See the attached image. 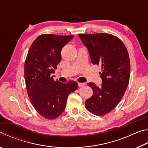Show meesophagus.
Listing matches in <instances>:
<instances>
[{"mask_svg": "<svg viewBox=\"0 0 148 148\" xmlns=\"http://www.w3.org/2000/svg\"><path fill=\"white\" fill-rule=\"evenodd\" d=\"M86 85V83H78V86L79 87H84Z\"/></svg>", "mask_w": 148, "mask_h": 148, "instance_id": "34e87169", "label": "esophagus"}]
</instances>
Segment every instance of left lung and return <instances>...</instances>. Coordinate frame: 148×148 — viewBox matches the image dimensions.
Instances as JSON below:
<instances>
[{"mask_svg": "<svg viewBox=\"0 0 148 148\" xmlns=\"http://www.w3.org/2000/svg\"><path fill=\"white\" fill-rule=\"evenodd\" d=\"M78 35L88 49L92 63L101 66V86L92 82L87 84L93 94L86 101V108L92 114L104 116L117 106L129 85L131 64L128 51L121 40L112 34Z\"/></svg>", "mask_w": 148, "mask_h": 148, "instance_id": "1", "label": "left lung"}]
</instances>
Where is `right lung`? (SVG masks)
Masks as SVG:
<instances>
[{"label": "right lung", "mask_w": 148, "mask_h": 148, "mask_svg": "<svg viewBox=\"0 0 148 148\" xmlns=\"http://www.w3.org/2000/svg\"><path fill=\"white\" fill-rule=\"evenodd\" d=\"M74 36L41 34L29 49L25 62V79L31 104L36 112L47 119L61 116L66 107L70 93L78 84L54 80L52 74L61 60V50Z\"/></svg>", "instance_id": "right-lung-1"}]
</instances>
